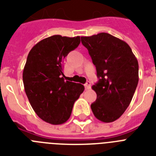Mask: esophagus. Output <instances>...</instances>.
<instances>
[{
	"instance_id": "34e87169",
	"label": "esophagus",
	"mask_w": 156,
	"mask_h": 156,
	"mask_svg": "<svg viewBox=\"0 0 156 156\" xmlns=\"http://www.w3.org/2000/svg\"><path fill=\"white\" fill-rule=\"evenodd\" d=\"M85 88L87 90H89L91 88V84L90 82H87V83L85 84Z\"/></svg>"
}]
</instances>
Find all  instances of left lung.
Segmentation results:
<instances>
[{
  "label": "left lung",
  "instance_id": "obj_1",
  "mask_svg": "<svg viewBox=\"0 0 156 156\" xmlns=\"http://www.w3.org/2000/svg\"><path fill=\"white\" fill-rule=\"evenodd\" d=\"M97 70L92 86L97 99L91 104L94 115L103 122L118 119L128 107L139 82V64L125 41L107 33L81 37Z\"/></svg>",
  "mask_w": 156,
  "mask_h": 156
}]
</instances>
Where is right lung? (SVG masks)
<instances>
[{
  "mask_svg": "<svg viewBox=\"0 0 156 156\" xmlns=\"http://www.w3.org/2000/svg\"><path fill=\"white\" fill-rule=\"evenodd\" d=\"M80 44V37L54 35L37 43L23 70L25 91L39 118L49 123L66 122L84 86L65 81L63 60Z\"/></svg>",
  "mask_w": 156,
  "mask_h": 156,
  "instance_id": "1",
  "label": "right lung"
}]
</instances>
